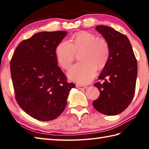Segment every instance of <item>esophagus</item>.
<instances>
[{
	"label": "esophagus",
	"instance_id": "34e87169",
	"mask_svg": "<svg viewBox=\"0 0 149 149\" xmlns=\"http://www.w3.org/2000/svg\"><path fill=\"white\" fill-rule=\"evenodd\" d=\"M76 87L77 88V89H84L87 88L86 86H84V85H76Z\"/></svg>",
	"mask_w": 149,
	"mask_h": 149
}]
</instances>
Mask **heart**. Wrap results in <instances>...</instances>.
<instances>
[{
  "mask_svg": "<svg viewBox=\"0 0 149 149\" xmlns=\"http://www.w3.org/2000/svg\"><path fill=\"white\" fill-rule=\"evenodd\" d=\"M81 62L71 68L68 73L70 80L81 84L91 81L97 73V67L104 68L109 60L110 47L103 37L87 31L75 34L71 42L63 40L56 49V58L63 69L68 70L75 59L77 53H81Z\"/></svg>",
  "mask_w": 149,
  "mask_h": 149,
  "instance_id": "obj_1",
  "label": "heart"
}]
</instances>
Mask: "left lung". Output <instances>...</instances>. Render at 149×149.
<instances>
[{
	"mask_svg": "<svg viewBox=\"0 0 149 149\" xmlns=\"http://www.w3.org/2000/svg\"><path fill=\"white\" fill-rule=\"evenodd\" d=\"M95 29L109 42V60L98 77L103 83L94 84L100 95L93 102L101 114L112 116L122 112L134 97L137 62L129 39L110 27L98 26Z\"/></svg>",
	"mask_w": 149,
	"mask_h": 149,
	"instance_id": "obj_1",
	"label": "left lung"
}]
</instances>
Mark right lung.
<instances>
[{"instance_id": "add662e5", "label": "right lung", "mask_w": 149, "mask_h": 149, "mask_svg": "<svg viewBox=\"0 0 149 149\" xmlns=\"http://www.w3.org/2000/svg\"><path fill=\"white\" fill-rule=\"evenodd\" d=\"M66 31L40 32L15 50L10 72L17 104L30 116L50 121L62 114L75 87L58 65L56 49Z\"/></svg>"}]
</instances>
